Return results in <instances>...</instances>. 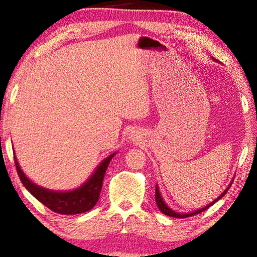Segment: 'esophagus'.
Returning <instances> with one entry per match:
<instances>
[{"mask_svg":"<svg viewBox=\"0 0 257 257\" xmlns=\"http://www.w3.org/2000/svg\"><path fill=\"white\" fill-rule=\"evenodd\" d=\"M130 136H132V138H133V139H135V135H130Z\"/></svg>","mask_w":257,"mask_h":257,"instance_id":"obj_1","label":"esophagus"}]
</instances>
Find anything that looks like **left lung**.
I'll return each mask as SVG.
<instances>
[{
	"label": "left lung",
	"mask_w": 257,
	"mask_h": 257,
	"mask_svg": "<svg viewBox=\"0 0 257 257\" xmlns=\"http://www.w3.org/2000/svg\"><path fill=\"white\" fill-rule=\"evenodd\" d=\"M213 59H214V58H213ZM232 182H233V180L231 181L230 185H228V187L220 194V196H217V198H216L214 201H212L211 203L205 205L204 207H202V209L195 210V211H193V212H189V213H179V212L173 211V210L171 209V207H169V206L166 204V202L163 201L162 196H161V194H160V191H159V187H158V184L156 185V203H157L158 207H159V210L163 213V214H166V215H168V216H172V217H180V219H184V217H189V216H192V215H195V214H199V213L205 211L206 209H209V207H210L212 204H214L215 202H217L220 199H222L223 196L225 195V193L227 192L228 189H230V187L232 185Z\"/></svg>",
	"instance_id": "8db88e82"
}]
</instances>
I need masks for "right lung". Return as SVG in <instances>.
Listing matches in <instances>:
<instances>
[{"label": "right lung", "instance_id": "1", "mask_svg": "<svg viewBox=\"0 0 257 257\" xmlns=\"http://www.w3.org/2000/svg\"><path fill=\"white\" fill-rule=\"evenodd\" d=\"M116 154L117 152H113L106 159H103L91 176L87 179V181L80 187L69 191H53L37 185L25 176L16 157H14V160L21 181L30 193L34 195L41 203L47 206L50 210L59 213V214L70 215L87 212L96 205L98 199H99L107 167Z\"/></svg>", "mask_w": 257, "mask_h": 257}]
</instances>
